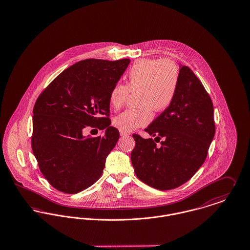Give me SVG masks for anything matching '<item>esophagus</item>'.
Here are the masks:
<instances>
[{
	"label": "esophagus",
	"mask_w": 250,
	"mask_h": 250,
	"mask_svg": "<svg viewBox=\"0 0 250 250\" xmlns=\"http://www.w3.org/2000/svg\"><path fill=\"white\" fill-rule=\"evenodd\" d=\"M120 135H121V136H126V135H128V132L120 129Z\"/></svg>",
	"instance_id": "34e87169"
}]
</instances>
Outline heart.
<instances>
[{"label":"heart","mask_w":250,"mask_h":250,"mask_svg":"<svg viewBox=\"0 0 250 250\" xmlns=\"http://www.w3.org/2000/svg\"><path fill=\"white\" fill-rule=\"evenodd\" d=\"M179 71L168 59H142L127 74V85L115 84L109 94L114 109H120L130 91L139 90V108H129L113 120L116 127L126 132L147 125L152 119V109L160 112L167 108L177 92Z\"/></svg>","instance_id":"obj_1"}]
</instances>
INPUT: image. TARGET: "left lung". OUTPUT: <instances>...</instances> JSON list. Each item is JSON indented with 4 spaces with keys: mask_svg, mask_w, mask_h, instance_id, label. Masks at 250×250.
<instances>
[{
    "mask_svg": "<svg viewBox=\"0 0 250 250\" xmlns=\"http://www.w3.org/2000/svg\"><path fill=\"white\" fill-rule=\"evenodd\" d=\"M160 141L133 134L131 162L135 174L146 185L171 190L186 183L204 163L215 135L214 106L201 82L180 65L179 83L171 104L146 129Z\"/></svg>",
    "mask_w": 250,
    "mask_h": 250,
    "instance_id": "1",
    "label": "left lung"
}]
</instances>
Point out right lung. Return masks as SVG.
<instances>
[{
    "mask_svg": "<svg viewBox=\"0 0 250 250\" xmlns=\"http://www.w3.org/2000/svg\"><path fill=\"white\" fill-rule=\"evenodd\" d=\"M130 60H82L59 74L33 107L31 147L38 166L56 190L77 194L102 176L120 133L110 125L109 94ZM87 127L104 136L85 138Z\"/></svg>",
    "mask_w": 250,
    "mask_h": 250,
    "instance_id": "add662e5",
    "label": "right lung"
}]
</instances>
